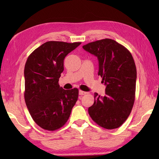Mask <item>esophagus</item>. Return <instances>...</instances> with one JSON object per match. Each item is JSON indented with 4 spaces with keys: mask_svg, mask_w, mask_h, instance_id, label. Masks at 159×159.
<instances>
[{
    "mask_svg": "<svg viewBox=\"0 0 159 159\" xmlns=\"http://www.w3.org/2000/svg\"><path fill=\"white\" fill-rule=\"evenodd\" d=\"M87 92H83V91L82 90H80L79 91V94L80 95H85V94H87Z\"/></svg>",
    "mask_w": 159,
    "mask_h": 159,
    "instance_id": "obj_1",
    "label": "esophagus"
}]
</instances>
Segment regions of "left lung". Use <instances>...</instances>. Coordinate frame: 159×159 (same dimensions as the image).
Masks as SVG:
<instances>
[{
  "label": "left lung",
  "instance_id": "1",
  "mask_svg": "<svg viewBox=\"0 0 159 159\" xmlns=\"http://www.w3.org/2000/svg\"><path fill=\"white\" fill-rule=\"evenodd\" d=\"M83 48L97 57L98 76L107 86L104 96L94 93L89 116L106 129L119 128L129 116L135 98L137 70L133 57L126 48L111 39L90 42Z\"/></svg>",
  "mask_w": 159,
  "mask_h": 159
}]
</instances>
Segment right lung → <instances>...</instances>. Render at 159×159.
I'll return each mask as SVG.
<instances>
[{"label":"right lung","mask_w":159,"mask_h":159,"mask_svg":"<svg viewBox=\"0 0 159 159\" xmlns=\"http://www.w3.org/2000/svg\"><path fill=\"white\" fill-rule=\"evenodd\" d=\"M81 42H47L28 57L25 66V100L39 127L53 131L68 120L79 98V89H63L59 85L63 60Z\"/></svg>","instance_id":"1"}]
</instances>
